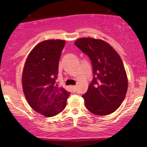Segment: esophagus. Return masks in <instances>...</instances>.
<instances>
[{"mask_svg": "<svg viewBox=\"0 0 147 147\" xmlns=\"http://www.w3.org/2000/svg\"><path fill=\"white\" fill-rule=\"evenodd\" d=\"M71 89H72V90H73L74 92H76V86H71Z\"/></svg>", "mask_w": 147, "mask_h": 147, "instance_id": "esophagus-1", "label": "esophagus"}]
</instances>
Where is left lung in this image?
<instances>
[{"label": "left lung", "instance_id": "8db88e82", "mask_svg": "<svg viewBox=\"0 0 147 147\" xmlns=\"http://www.w3.org/2000/svg\"><path fill=\"white\" fill-rule=\"evenodd\" d=\"M74 43L90 57L93 67V80L82 95L86 107L96 115L112 114L121 105L128 89L121 58L103 40L80 38Z\"/></svg>", "mask_w": 147, "mask_h": 147}]
</instances>
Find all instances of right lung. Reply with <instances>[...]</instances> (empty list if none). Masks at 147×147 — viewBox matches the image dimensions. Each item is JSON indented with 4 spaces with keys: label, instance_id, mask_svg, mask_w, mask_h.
<instances>
[{
    "label": "right lung",
    "instance_id": "obj_1",
    "mask_svg": "<svg viewBox=\"0 0 147 147\" xmlns=\"http://www.w3.org/2000/svg\"><path fill=\"white\" fill-rule=\"evenodd\" d=\"M65 44L60 39L38 43L30 52L23 68L22 85L26 99L35 111L47 117L63 111L70 95L56 82Z\"/></svg>",
    "mask_w": 147,
    "mask_h": 147
}]
</instances>
